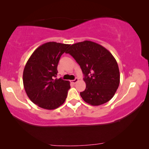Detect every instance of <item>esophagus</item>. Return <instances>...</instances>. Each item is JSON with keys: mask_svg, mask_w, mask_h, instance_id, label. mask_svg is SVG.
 Here are the masks:
<instances>
[{"mask_svg": "<svg viewBox=\"0 0 149 149\" xmlns=\"http://www.w3.org/2000/svg\"><path fill=\"white\" fill-rule=\"evenodd\" d=\"M79 81V79H77V78H76L75 79H74V80H72V81H71V83H72L73 84H75V83H77Z\"/></svg>", "mask_w": 149, "mask_h": 149, "instance_id": "esophagus-1", "label": "esophagus"}]
</instances>
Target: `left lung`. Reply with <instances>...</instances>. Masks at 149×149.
Wrapping results in <instances>:
<instances>
[{
  "mask_svg": "<svg viewBox=\"0 0 149 149\" xmlns=\"http://www.w3.org/2000/svg\"><path fill=\"white\" fill-rule=\"evenodd\" d=\"M66 54L71 55L80 66L86 84L80 93L83 100L92 106L109 102L120 83L117 62L105 47L90 40L72 45Z\"/></svg>",
  "mask_w": 149,
  "mask_h": 149,
  "instance_id": "left-lung-1",
  "label": "left lung"
}]
</instances>
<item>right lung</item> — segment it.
<instances>
[{"label": "right lung", "mask_w": 149, "mask_h": 149, "mask_svg": "<svg viewBox=\"0 0 149 149\" xmlns=\"http://www.w3.org/2000/svg\"><path fill=\"white\" fill-rule=\"evenodd\" d=\"M70 45L48 42L38 47L28 59L23 72L26 94L34 104L47 110L56 109L66 100L68 81L54 79L62 55Z\"/></svg>", "instance_id": "obj_1"}]
</instances>
